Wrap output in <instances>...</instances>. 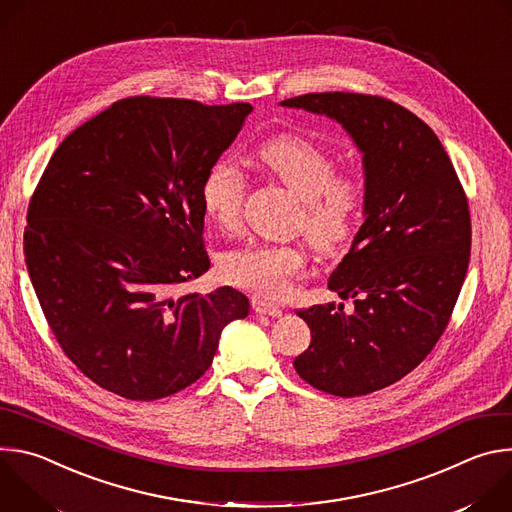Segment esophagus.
<instances>
[{
	"label": "esophagus",
	"mask_w": 512,
	"mask_h": 512,
	"mask_svg": "<svg viewBox=\"0 0 512 512\" xmlns=\"http://www.w3.org/2000/svg\"><path fill=\"white\" fill-rule=\"evenodd\" d=\"M251 306H253V310H255L257 314H261V316H271V318L281 316V308L275 306V304H271V302H267V300L253 298V300H251Z\"/></svg>",
	"instance_id": "esophagus-1"
}]
</instances>
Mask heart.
Listing matches in <instances>:
<instances>
[{"label":"heart","mask_w":512,"mask_h":512,"mask_svg":"<svg viewBox=\"0 0 512 512\" xmlns=\"http://www.w3.org/2000/svg\"><path fill=\"white\" fill-rule=\"evenodd\" d=\"M257 162L302 200L296 225L318 253H334L354 235L367 186L358 174H338L322 145L298 133H277L259 145ZM245 194L247 178L229 158L216 160L200 184L202 210L223 231L241 225ZM304 273L306 255L296 245L251 243L218 257V275L227 283L267 300L287 296Z\"/></svg>","instance_id":"1"}]
</instances>
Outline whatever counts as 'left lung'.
<instances>
[{"instance_id": "left-lung-1", "label": "left lung", "mask_w": 512, "mask_h": 512, "mask_svg": "<svg viewBox=\"0 0 512 512\" xmlns=\"http://www.w3.org/2000/svg\"><path fill=\"white\" fill-rule=\"evenodd\" d=\"M281 105L336 119L362 152L364 223L328 279L354 310H300L312 342L294 367L324 393L369 395L411 373L444 334L470 261L468 198L431 127L389 99L336 91Z\"/></svg>"}]
</instances>
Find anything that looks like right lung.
Returning <instances> with one entry per match:
<instances>
[{"mask_svg":"<svg viewBox=\"0 0 512 512\" xmlns=\"http://www.w3.org/2000/svg\"><path fill=\"white\" fill-rule=\"evenodd\" d=\"M251 111L129 97L52 154L28 206L26 265L62 352L101 389L131 401L186 389L249 314L229 285L176 287L210 267L200 184Z\"/></svg>","mask_w":512,"mask_h":512,"instance_id":"obj_1","label":"right lung"}]
</instances>
